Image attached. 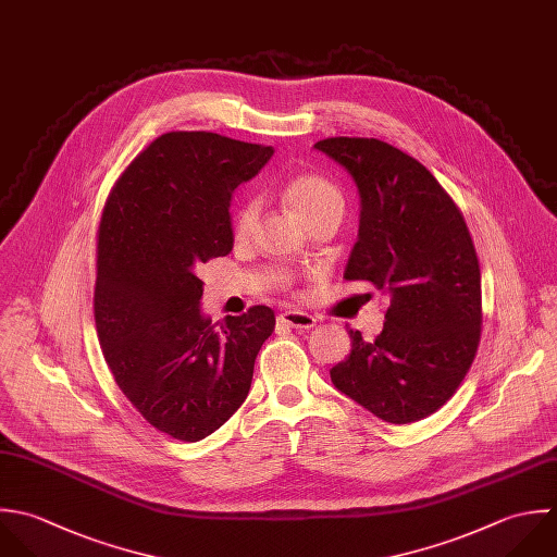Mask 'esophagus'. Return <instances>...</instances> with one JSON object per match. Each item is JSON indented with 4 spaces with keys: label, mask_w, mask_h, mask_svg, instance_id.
<instances>
[{
    "label": "esophagus",
    "mask_w": 557,
    "mask_h": 557,
    "mask_svg": "<svg viewBox=\"0 0 557 557\" xmlns=\"http://www.w3.org/2000/svg\"><path fill=\"white\" fill-rule=\"evenodd\" d=\"M280 323H284V325H288L293 330H312L317 325V319L312 314H308V312L293 310V312L280 314Z\"/></svg>",
    "instance_id": "obj_1"
}]
</instances>
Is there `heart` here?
Here are the masks:
<instances>
[{
    "instance_id": "1",
    "label": "heart",
    "mask_w": 557,
    "mask_h": 557,
    "mask_svg": "<svg viewBox=\"0 0 557 557\" xmlns=\"http://www.w3.org/2000/svg\"><path fill=\"white\" fill-rule=\"evenodd\" d=\"M284 199L293 208V212L308 221L325 210L338 208L343 210V195L341 190L325 177L314 173H304L293 177L284 186ZM260 203L256 197H245L232 212V232L236 238H247L253 232V225L258 221Z\"/></svg>"
}]
</instances>
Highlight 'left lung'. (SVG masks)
I'll use <instances>...</instances> for the list:
<instances>
[{
	"label": "left lung",
	"mask_w": 557,
	"mask_h": 557,
	"mask_svg": "<svg viewBox=\"0 0 557 557\" xmlns=\"http://www.w3.org/2000/svg\"><path fill=\"white\" fill-rule=\"evenodd\" d=\"M314 149L360 195L345 280H367L388 297L375 341L349 330L351 354L330 371L332 384L386 423L421 421L454 397L480 345L482 273L469 227L438 180L401 149L349 136Z\"/></svg>",
	"instance_id": "obj_1"
}]
</instances>
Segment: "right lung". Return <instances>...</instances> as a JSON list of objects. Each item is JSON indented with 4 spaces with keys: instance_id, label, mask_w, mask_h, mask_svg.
<instances>
[{
    "instance_id": "obj_1",
    "label": "right lung",
    "mask_w": 557,
    "mask_h": 557,
    "mask_svg": "<svg viewBox=\"0 0 557 557\" xmlns=\"http://www.w3.org/2000/svg\"><path fill=\"white\" fill-rule=\"evenodd\" d=\"M273 147L212 132L156 138L114 184L99 223L95 325L116 386L156 430L184 443L216 432L247 399L275 327L267 306L203 310L197 269L234 247L230 201Z\"/></svg>"
}]
</instances>
